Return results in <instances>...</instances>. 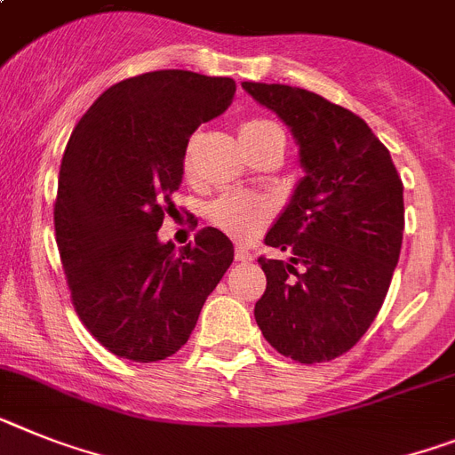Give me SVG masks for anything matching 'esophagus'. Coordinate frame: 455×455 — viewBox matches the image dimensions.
Returning <instances> with one entry per match:
<instances>
[{
    "label": "esophagus",
    "mask_w": 455,
    "mask_h": 455,
    "mask_svg": "<svg viewBox=\"0 0 455 455\" xmlns=\"http://www.w3.org/2000/svg\"><path fill=\"white\" fill-rule=\"evenodd\" d=\"M235 258H236V262H251V259H253V253H251V251H246V248H236Z\"/></svg>",
    "instance_id": "esophagus-1"
}]
</instances>
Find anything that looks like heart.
<instances>
[{"label":"heart","mask_w":455,"mask_h":455,"mask_svg":"<svg viewBox=\"0 0 455 455\" xmlns=\"http://www.w3.org/2000/svg\"><path fill=\"white\" fill-rule=\"evenodd\" d=\"M239 133H242V142L246 145L248 151L265 145L269 140H283V131L274 122H269V119H248V122L242 124ZM193 151H196V138H190V142L186 145V170H190V165H193ZM269 213V202L258 196H251V193H242V190L223 193L207 207L209 223L213 228H219L228 236H232V239H236V242L253 239L262 230V225L267 223Z\"/></svg>","instance_id":"1"}]
</instances>
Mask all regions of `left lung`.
I'll list each match as a JSON object with an SVG mask.
<instances>
[{
	"instance_id": "obj_1",
	"label": "left lung",
	"mask_w": 455,
	"mask_h": 455,
	"mask_svg": "<svg viewBox=\"0 0 455 455\" xmlns=\"http://www.w3.org/2000/svg\"><path fill=\"white\" fill-rule=\"evenodd\" d=\"M292 131L306 177L267 232L290 259L259 258L262 336L299 363L355 347L378 317L401 255L405 207L389 149L355 112L290 84L242 83Z\"/></svg>"
}]
</instances>
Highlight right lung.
Wrapping results in <instances>:
<instances>
[{
	"label": "right lung",
	"instance_id": "right-lung-1",
	"mask_svg": "<svg viewBox=\"0 0 455 455\" xmlns=\"http://www.w3.org/2000/svg\"><path fill=\"white\" fill-rule=\"evenodd\" d=\"M232 77L151 71L106 89L73 128L60 168L54 235L73 306L112 355L172 356L235 259L216 228L177 253L158 239L184 151L232 103Z\"/></svg>",
	"mask_w": 455,
	"mask_h": 455
}]
</instances>
